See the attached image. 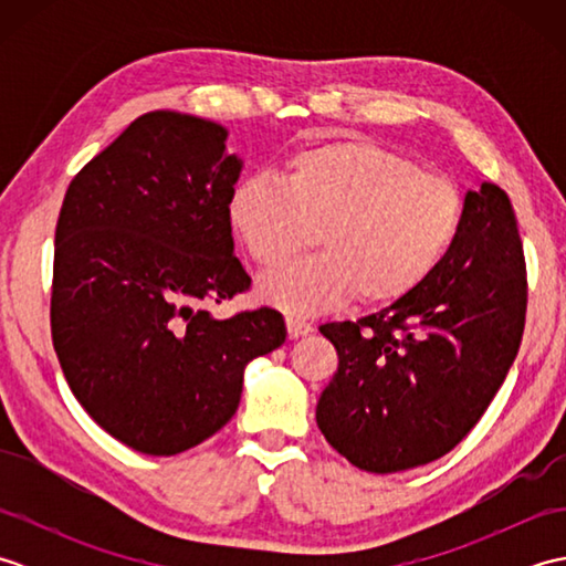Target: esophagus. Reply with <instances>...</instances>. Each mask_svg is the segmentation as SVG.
<instances>
[{
  "label": "esophagus",
  "instance_id": "obj_1",
  "mask_svg": "<svg viewBox=\"0 0 566 566\" xmlns=\"http://www.w3.org/2000/svg\"><path fill=\"white\" fill-rule=\"evenodd\" d=\"M311 331H314V326L311 323H306L304 318L298 316H286V333H290V338L296 340V338H304V335H308Z\"/></svg>",
  "mask_w": 566,
  "mask_h": 566
}]
</instances>
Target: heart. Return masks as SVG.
I'll return each instance as SVG.
<instances>
[{"label":"heart","instance_id":"heart-1","mask_svg":"<svg viewBox=\"0 0 566 566\" xmlns=\"http://www.w3.org/2000/svg\"><path fill=\"white\" fill-rule=\"evenodd\" d=\"M231 223L260 268H280L316 233L321 255L264 276L260 296L290 314H323L357 296L367 306L418 292L464 228V197L450 177L369 140L302 150L286 179L238 182Z\"/></svg>","mask_w":566,"mask_h":566}]
</instances>
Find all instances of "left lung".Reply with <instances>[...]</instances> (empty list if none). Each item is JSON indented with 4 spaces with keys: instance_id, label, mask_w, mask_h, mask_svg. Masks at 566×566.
<instances>
[{
    "instance_id": "obj_1",
    "label": "left lung",
    "mask_w": 566,
    "mask_h": 566,
    "mask_svg": "<svg viewBox=\"0 0 566 566\" xmlns=\"http://www.w3.org/2000/svg\"><path fill=\"white\" fill-rule=\"evenodd\" d=\"M525 258L511 199L484 182L464 197L450 258L411 296L318 331L338 350L316 423L347 462L375 474L448 454L484 416L518 355Z\"/></svg>"
}]
</instances>
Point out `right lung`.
<instances>
[{
  "label": "right lung",
  "instance_id": "add662e5",
  "mask_svg": "<svg viewBox=\"0 0 566 566\" xmlns=\"http://www.w3.org/2000/svg\"><path fill=\"white\" fill-rule=\"evenodd\" d=\"M226 138L207 118L143 114L75 175L57 216L60 367L94 423L143 454L219 432L245 365L286 340L280 311L207 308L250 290L228 213L243 163Z\"/></svg>",
  "mask_w": 566,
  "mask_h": 566
}]
</instances>
